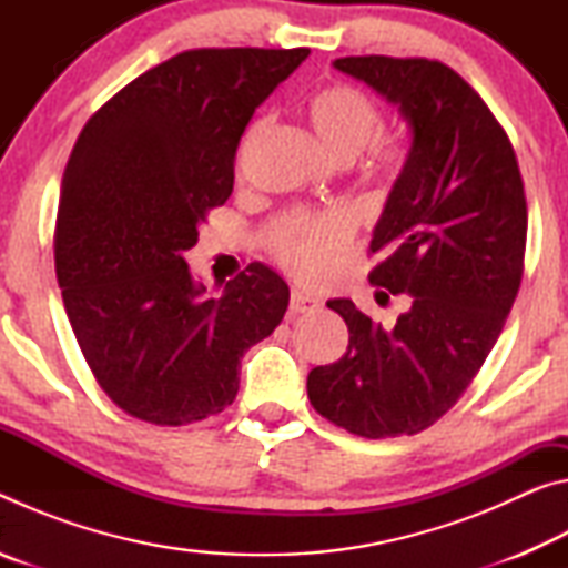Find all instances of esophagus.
<instances>
[{"instance_id": "esophagus-1", "label": "esophagus", "mask_w": 568, "mask_h": 568, "mask_svg": "<svg viewBox=\"0 0 568 568\" xmlns=\"http://www.w3.org/2000/svg\"><path fill=\"white\" fill-rule=\"evenodd\" d=\"M315 305H318V297L307 295V293H303V291H293V293H291V315L311 311V307H315Z\"/></svg>"}]
</instances>
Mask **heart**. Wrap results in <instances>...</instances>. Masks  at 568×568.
Listing matches in <instances>:
<instances>
[{
	"instance_id": "obj_1",
	"label": "heart",
	"mask_w": 568,
	"mask_h": 568,
	"mask_svg": "<svg viewBox=\"0 0 568 568\" xmlns=\"http://www.w3.org/2000/svg\"><path fill=\"white\" fill-rule=\"evenodd\" d=\"M307 122L321 140L323 150L335 162H353L381 134L383 114L368 94L351 84H333L311 98L305 108ZM263 120L253 124L261 130ZM400 150L378 148L376 162L381 168H396ZM351 240V223L343 215H323L297 223L281 245L283 263L295 275L321 277L331 271Z\"/></svg>"
}]
</instances>
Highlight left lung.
<instances>
[{"mask_svg": "<svg viewBox=\"0 0 568 568\" xmlns=\"http://www.w3.org/2000/svg\"><path fill=\"white\" fill-rule=\"evenodd\" d=\"M333 67L408 124L406 160L373 227L371 283L410 305L383 328L348 297L328 301L348 325V351L307 373V398L355 436H413L454 406L501 335L524 273V182L504 128L450 67L378 54Z\"/></svg>", "mask_w": 568, "mask_h": 568, "instance_id": "1", "label": "left lung"}]
</instances>
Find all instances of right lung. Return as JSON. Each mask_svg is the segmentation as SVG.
I'll return each instance as SVG.
<instances>
[{
    "label": "right lung",
    "instance_id": "1",
    "mask_svg": "<svg viewBox=\"0 0 568 568\" xmlns=\"http://www.w3.org/2000/svg\"><path fill=\"white\" fill-rule=\"evenodd\" d=\"M311 50H190L152 67L84 124L67 162L54 267L102 390L130 416L182 426L237 396L240 358L291 301L250 263L220 297L185 261L233 192L237 142Z\"/></svg>",
    "mask_w": 568,
    "mask_h": 568
}]
</instances>
